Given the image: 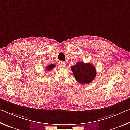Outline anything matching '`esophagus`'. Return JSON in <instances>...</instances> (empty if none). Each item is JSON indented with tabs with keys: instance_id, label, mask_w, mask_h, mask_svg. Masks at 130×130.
<instances>
[{
	"instance_id": "1",
	"label": "esophagus",
	"mask_w": 130,
	"mask_h": 130,
	"mask_svg": "<svg viewBox=\"0 0 130 130\" xmlns=\"http://www.w3.org/2000/svg\"><path fill=\"white\" fill-rule=\"evenodd\" d=\"M59 63H60V67H65V66L66 65L65 63L64 62H63V61H60Z\"/></svg>"
}]
</instances>
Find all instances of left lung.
<instances>
[{
  "mask_svg": "<svg viewBox=\"0 0 130 130\" xmlns=\"http://www.w3.org/2000/svg\"><path fill=\"white\" fill-rule=\"evenodd\" d=\"M71 70L77 81L81 84L92 82L96 76L95 68L90 63L78 62L71 67Z\"/></svg>",
  "mask_w": 130,
  "mask_h": 130,
  "instance_id": "1",
  "label": "left lung"
}]
</instances>
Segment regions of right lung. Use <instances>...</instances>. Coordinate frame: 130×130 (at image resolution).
<instances>
[{"instance_id": "right-lung-1", "label": "right lung", "mask_w": 130, "mask_h": 130, "mask_svg": "<svg viewBox=\"0 0 130 130\" xmlns=\"http://www.w3.org/2000/svg\"><path fill=\"white\" fill-rule=\"evenodd\" d=\"M56 67V65L55 64H51V65H49V66H47L46 67V69L47 70H51L52 69H53V68Z\"/></svg>"}]
</instances>
